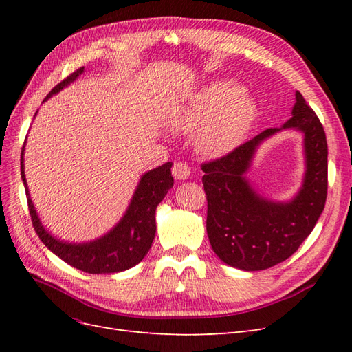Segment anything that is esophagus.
<instances>
[{
  "label": "esophagus",
  "mask_w": 352,
  "mask_h": 352,
  "mask_svg": "<svg viewBox=\"0 0 352 352\" xmlns=\"http://www.w3.org/2000/svg\"><path fill=\"white\" fill-rule=\"evenodd\" d=\"M172 173H173V176L176 179L185 180V179H188L190 176V167L186 163H184V162H177L172 167Z\"/></svg>",
  "instance_id": "obj_1"
}]
</instances>
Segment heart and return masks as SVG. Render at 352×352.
I'll return each mask as SVG.
<instances>
[{
    "mask_svg": "<svg viewBox=\"0 0 352 352\" xmlns=\"http://www.w3.org/2000/svg\"><path fill=\"white\" fill-rule=\"evenodd\" d=\"M255 117L254 101L238 83L219 80L202 89L175 117L176 129L198 131V146L210 155L230 151L248 132Z\"/></svg>",
    "mask_w": 352,
    "mask_h": 352,
    "instance_id": "1",
    "label": "heart"
}]
</instances>
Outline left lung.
I'll return each instance as SVG.
<instances>
[{"instance_id":"8db88e82","label":"left lung","mask_w":352,"mask_h":352,"mask_svg":"<svg viewBox=\"0 0 352 352\" xmlns=\"http://www.w3.org/2000/svg\"><path fill=\"white\" fill-rule=\"evenodd\" d=\"M282 129L305 132L307 173L289 203H273L253 192L243 177L256 146ZM207 195V235L217 257L232 267L265 270L289 258L314 229L327 197V142L323 124L296 91L292 117L220 158L201 164Z\"/></svg>"}]
</instances>
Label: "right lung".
<instances>
[{
	"label": "right lung",
	"instance_id": "obj_1",
	"mask_svg": "<svg viewBox=\"0 0 352 352\" xmlns=\"http://www.w3.org/2000/svg\"><path fill=\"white\" fill-rule=\"evenodd\" d=\"M82 73L83 67L70 73L66 79H63L51 89L45 100H48L52 94H57L60 89L67 87ZM23 151L25 145L22 148V157H20V167H22V179L26 189L30 220L36 235L45 243L48 250L54 252L63 261L70 264L72 267L92 274L123 272L142 261L146 252L150 251L155 236V208L175 182L172 170H170L172 163H164L141 177L129 208L119 221V225L110 230V233L87 243H66L51 236L41 225L26 186Z\"/></svg>",
	"mask_w": 352,
	"mask_h": 352
}]
</instances>
